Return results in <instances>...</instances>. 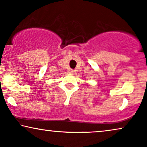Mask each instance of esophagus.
Instances as JSON below:
<instances>
[{
  "instance_id": "1",
  "label": "esophagus",
  "mask_w": 147,
  "mask_h": 147,
  "mask_svg": "<svg viewBox=\"0 0 147 147\" xmlns=\"http://www.w3.org/2000/svg\"><path fill=\"white\" fill-rule=\"evenodd\" d=\"M69 74H73V73H74V70L69 69Z\"/></svg>"
}]
</instances>
